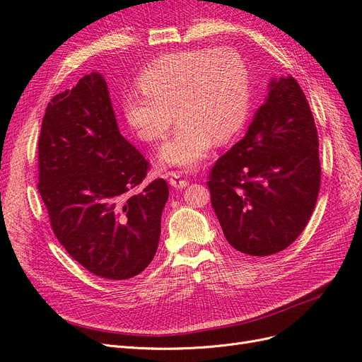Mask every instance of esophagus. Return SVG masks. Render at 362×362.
I'll use <instances>...</instances> for the list:
<instances>
[{"label": "esophagus", "mask_w": 362, "mask_h": 362, "mask_svg": "<svg viewBox=\"0 0 362 362\" xmlns=\"http://www.w3.org/2000/svg\"><path fill=\"white\" fill-rule=\"evenodd\" d=\"M170 185L175 189H183L188 187L189 182L187 179H183L180 173H170Z\"/></svg>", "instance_id": "esophagus-1"}]
</instances>
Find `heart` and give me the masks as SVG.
<instances>
[{
    "mask_svg": "<svg viewBox=\"0 0 362 362\" xmlns=\"http://www.w3.org/2000/svg\"><path fill=\"white\" fill-rule=\"evenodd\" d=\"M122 101L127 126L146 142L167 135L180 118L174 135L163 144V167L194 170L208 156L214 141L233 139L249 118L250 71L238 51L199 48L175 51L153 60Z\"/></svg>",
    "mask_w": 362,
    "mask_h": 362,
    "instance_id": "heart-1",
    "label": "heart"
}]
</instances>
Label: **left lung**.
Segmentation results:
<instances>
[{"mask_svg": "<svg viewBox=\"0 0 362 362\" xmlns=\"http://www.w3.org/2000/svg\"><path fill=\"white\" fill-rule=\"evenodd\" d=\"M208 187L226 240L241 253L274 255L303 232L320 189L318 135L294 77L270 81L245 136L215 162Z\"/></svg>", "mask_w": 362, "mask_h": 362, "instance_id": "left-lung-1", "label": "left lung"}]
</instances>
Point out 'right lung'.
Segmentation results:
<instances>
[{"label":"right lung","instance_id":"right-lung-1","mask_svg":"<svg viewBox=\"0 0 362 362\" xmlns=\"http://www.w3.org/2000/svg\"><path fill=\"white\" fill-rule=\"evenodd\" d=\"M37 151V189L72 259L110 281L146 270L158 250L168 185L156 179L132 194L148 162L119 133L101 74L90 72L48 103Z\"/></svg>","mask_w":362,"mask_h":362}]
</instances>
